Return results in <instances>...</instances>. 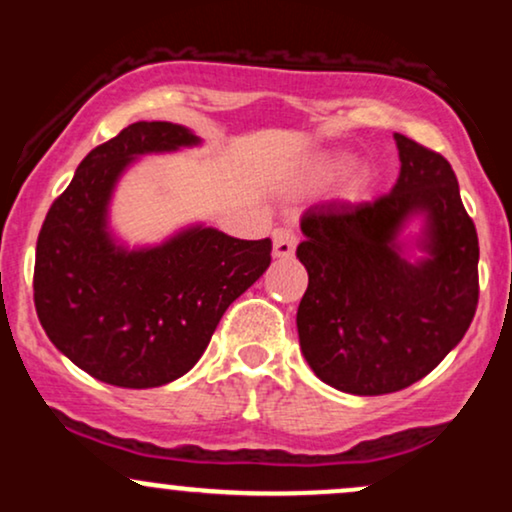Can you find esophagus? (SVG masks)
<instances>
[{
	"instance_id": "1",
	"label": "esophagus",
	"mask_w": 512,
	"mask_h": 512,
	"mask_svg": "<svg viewBox=\"0 0 512 512\" xmlns=\"http://www.w3.org/2000/svg\"><path fill=\"white\" fill-rule=\"evenodd\" d=\"M274 257H291L298 245V236L291 228H274Z\"/></svg>"
}]
</instances>
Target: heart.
I'll list each match as a JSON object with an SVG mask.
<instances>
[{
	"label": "heart",
	"instance_id": "obj_1",
	"mask_svg": "<svg viewBox=\"0 0 512 512\" xmlns=\"http://www.w3.org/2000/svg\"><path fill=\"white\" fill-rule=\"evenodd\" d=\"M344 163H346V161H344L342 156H334V158H330V161L325 163V168H327V170H339V168L344 166Z\"/></svg>",
	"mask_w": 512,
	"mask_h": 512
}]
</instances>
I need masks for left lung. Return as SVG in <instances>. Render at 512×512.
Wrapping results in <instances>:
<instances>
[{
  "label": "left lung",
  "instance_id": "1",
  "mask_svg": "<svg viewBox=\"0 0 512 512\" xmlns=\"http://www.w3.org/2000/svg\"><path fill=\"white\" fill-rule=\"evenodd\" d=\"M397 185L373 202H320L301 219L308 269L298 305L305 361L351 395L404 390L443 361L479 303V238L455 170L438 151L395 134ZM427 214L432 257L409 265L394 248L411 213Z\"/></svg>",
  "mask_w": 512,
  "mask_h": 512
}]
</instances>
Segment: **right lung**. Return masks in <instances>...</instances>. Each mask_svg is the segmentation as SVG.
I'll use <instances>...</instances> for the list:
<instances>
[{"label": "right lung", "mask_w": 512, "mask_h": 512, "mask_svg": "<svg viewBox=\"0 0 512 512\" xmlns=\"http://www.w3.org/2000/svg\"><path fill=\"white\" fill-rule=\"evenodd\" d=\"M197 144L173 122H134L88 154L52 202L35 248L33 301L50 342L108 385H166L199 361L240 293L272 262V240L190 228L127 252L105 231L117 175L134 156Z\"/></svg>", "instance_id": "right-lung-1"}]
</instances>
